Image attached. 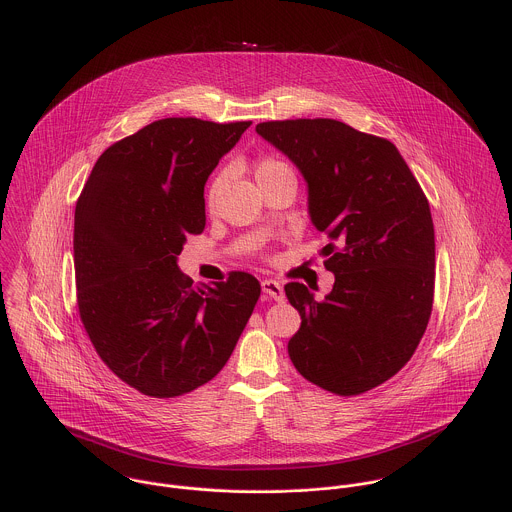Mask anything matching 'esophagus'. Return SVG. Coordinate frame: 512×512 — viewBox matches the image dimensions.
I'll return each mask as SVG.
<instances>
[{"instance_id": "34e87169", "label": "esophagus", "mask_w": 512, "mask_h": 512, "mask_svg": "<svg viewBox=\"0 0 512 512\" xmlns=\"http://www.w3.org/2000/svg\"><path fill=\"white\" fill-rule=\"evenodd\" d=\"M262 292L266 293L268 297H272L274 301H284L286 299L282 284H278L276 280H264L262 282Z\"/></svg>"}]
</instances>
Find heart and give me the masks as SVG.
<instances>
[{
	"label": "heart",
	"mask_w": 512,
	"mask_h": 512,
	"mask_svg": "<svg viewBox=\"0 0 512 512\" xmlns=\"http://www.w3.org/2000/svg\"><path fill=\"white\" fill-rule=\"evenodd\" d=\"M286 171H292V167L286 161L278 159V157H264L254 167V175H256L258 183H264V181H268V179H272V177H276L280 173H286ZM222 183H224V173L215 175L213 181L209 183V189H207V207L209 209L215 207Z\"/></svg>",
	"instance_id": "heart-1"
}]
</instances>
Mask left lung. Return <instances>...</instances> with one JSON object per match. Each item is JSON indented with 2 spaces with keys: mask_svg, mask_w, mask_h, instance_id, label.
<instances>
[{
  "mask_svg": "<svg viewBox=\"0 0 512 512\" xmlns=\"http://www.w3.org/2000/svg\"><path fill=\"white\" fill-rule=\"evenodd\" d=\"M309 189V215L329 244L335 284L315 301L286 284L301 315L288 343L297 372L323 390L357 396L392 378L424 337L436 282L430 203L396 146L339 120L262 122Z\"/></svg>",
  "mask_w": 512,
  "mask_h": 512,
  "instance_id": "left-lung-1",
  "label": "left lung"
}]
</instances>
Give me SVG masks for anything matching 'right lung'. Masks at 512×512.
<instances>
[{
	"label": "right lung",
	"instance_id": "obj_1",
	"mask_svg": "<svg viewBox=\"0 0 512 512\" xmlns=\"http://www.w3.org/2000/svg\"><path fill=\"white\" fill-rule=\"evenodd\" d=\"M252 122L165 118L112 144L74 209L80 321L98 357L151 398L213 380L260 297L248 272L193 286L177 268L205 230V183Z\"/></svg>",
	"mask_w": 512,
	"mask_h": 512
}]
</instances>
